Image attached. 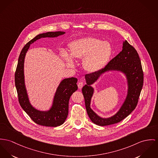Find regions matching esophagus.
I'll list each match as a JSON object with an SVG mask.
<instances>
[{"label": "esophagus", "instance_id": "34e87169", "mask_svg": "<svg viewBox=\"0 0 158 158\" xmlns=\"http://www.w3.org/2000/svg\"><path fill=\"white\" fill-rule=\"evenodd\" d=\"M77 86H78V88H79V89H81V88L83 87V86H84V83L82 82H80L78 83Z\"/></svg>", "mask_w": 158, "mask_h": 158}]
</instances>
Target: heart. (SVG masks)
Segmentation results:
<instances>
[{"instance_id":"b5f03b06","label":"heart","mask_w":158,"mask_h":158,"mask_svg":"<svg viewBox=\"0 0 158 158\" xmlns=\"http://www.w3.org/2000/svg\"><path fill=\"white\" fill-rule=\"evenodd\" d=\"M70 55L63 50L61 56L69 67H73L75 60L83 58L82 65L86 71L95 73L102 69L108 62L112 54L109 43L101 41L94 37L76 40L69 45Z\"/></svg>"}]
</instances>
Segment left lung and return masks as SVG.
Returning <instances> with one entry per match:
<instances>
[{"mask_svg":"<svg viewBox=\"0 0 158 158\" xmlns=\"http://www.w3.org/2000/svg\"><path fill=\"white\" fill-rule=\"evenodd\" d=\"M114 69L121 71L126 74L129 85L128 96L122 108L115 115L108 119H102L90 108V98L93 94V89L90 85L97 80L102 73ZM85 79L86 84L83 86L82 91L85 99L86 112L91 120L101 126L121 122L135 109L143 86L144 74L137 51L127 41H125L123 43L122 52L109 61L102 70L86 74Z\"/></svg>","mask_w":158,"mask_h":158,"instance_id":"1","label":"left lung"}]
</instances>
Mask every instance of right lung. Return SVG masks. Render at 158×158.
Here are the masks:
<instances>
[{
    "instance_id": "right-lung-1",
    "label": "right lung",
    "mask_w": 158,
    "mask_h": 158,
    "mask_svg": "<svg viewBox=\"0 0 158 158\" xmlns=\"http://www.w3.org/2000/svg\"><path fill=\"white\" fill-rule=\"evenodd\" d=\"M64 34V32L58 31L39 34L24 46L19 55L15 72V85L19 102L21 107L30 118L35 123L41 126L56 127L64 123L69 113V99L73 93L77 89V79L75 77H71L62 81L56 90L52 108L47 112L39 111L31 105L25 88L23 73L25 55L30 44L37 40L45 37H56Z\"/></svg>"
}]
</instances>
